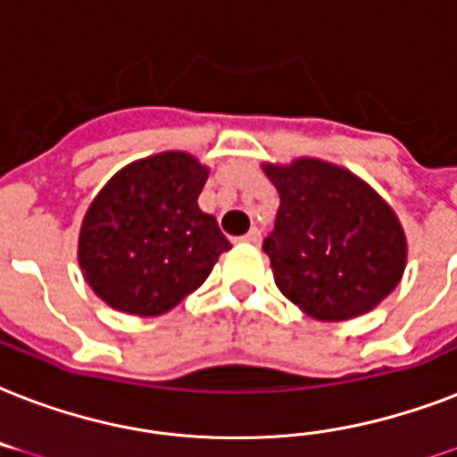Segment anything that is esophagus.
<instances>
[{"label": "esophagus", "instance_id": "esophagus-1", "mask_svg": "<svg viewBox=\"0 0 457 457\" xmlns=\"http://www.w3.org/2000/svg\"><path fill=\"white\" fill-rule=\"evenodd\" d=\"M260 238H262L260 228H250V231H247L240 240H243V243H247V245H257V243H260Z\"/></svg>", "mask_w": 457, "mask_h": 457}]
</instances>
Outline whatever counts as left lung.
Returning <instances> with one entry per match:
<instances>
[{
  "instance_id": "obj_1",
  "label": "left lung",
  "mask_w": 457,
  "mask_h": 457,
  "mask_svg": "<svg viewBox=\"0 0 457 457\" xmlns=\"http://www.w3.org/2000/svg\"><path fill=\"white\" fill-rule=\"evenodd\" d=\"M281 195L262 247L278 291L321 321L370 312L405 269V236L394 210L341 166L298 159L264 166Z\"/></svg>"
}]
</instances>
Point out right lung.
Returning <instances> with one entry per match:
<instances>
[{"label": "right lung", "mask_w": 457, "mask_h": 457, "mask_svg": "<svg viewBox=\"0 0 457 457\" xmlns=\"http://www.w3.org/2000/svg\"><path fill=\"white\" fill-rule=\"evenodd\" d=\"M207 169L162 152L116 173L85 214L78 262L107 305L157 317L204 284L231 243L197 207Z\"/></svg>", "instance_id": "add662e5"}]
</instances>
